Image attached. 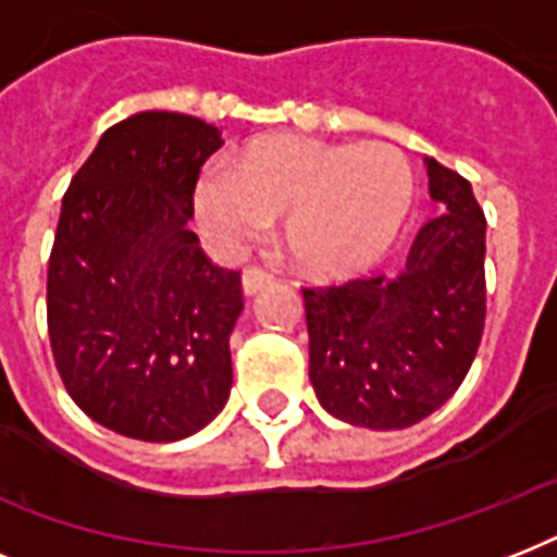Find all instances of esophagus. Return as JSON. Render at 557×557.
Listing matches in <instances>:
<instances>
[{"label": "esophagus", "instance_id": "esophagus-1", "mask_svg": "<svg viewBox=\"0 0 557 557\" xmlns=\"http://www.w3.org/2000/svg\"><path fill=\"white\" fill-rule=\"evenodd\" d=\"M271 274L269 271H262V269H245L243 271V292L248 297L257 295V292H262L265 286H271Z\"/></svg>", "mask_w": 557, "mask_h": 557}]
</instances>
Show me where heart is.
Returning <instances> with one entry per match:
<instances>
[{
  "label": "heart",
  "mask_w": 557,
  "mask_h": 557,
  "mask_svg": "<svg viewBox=\"0 0 557 557\" xmlns=\"http://www.w3.org/2000/svg\"><path fill=\"white\" fill-rule=\"evenodd\" d=\"M416 201L405 152L384 141H321L265 135L236 152L234 168L205 164L193 208L205 234L236 251L283 216V245L312 277H344L396 243Z\"/></svg>",
  "instance_id": "b5f03b06"
}]
</instances>
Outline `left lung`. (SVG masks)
<instances>
[{"label": "left lung", "mask_w": 557, "mask_h": 557, "mask_svg": "<svg viewBox=\"0 0 557 557\" xmlns=\"http://www.w3.org/2000/svg\"><path fill=\"white\" fill-rule=\"evenodd\" d=\"M442 216L393 280L306 286L309 379L332 416L372 431L422 422L474 364L485 326V213L471 182L424 159Z\"/></svg>", "instance_id": "8db88e82"}]
</instances>
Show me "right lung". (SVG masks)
I'll return each instance as SVG.
<instances>
[{
	"instance_id": "1",
	"label": "right lung",
	"mask_w": 557,
	"mask_h": 557,
	"mask_svg": "<svg viewBox=\"0 0 557 557\" xmlns=\"http://www.w3.org/2000/svg\"><path fill=\"white\" fill-rule=\"evenodd\" d=\"M222 133L138 112L100 135L63 196L48 257V338L83 413L141 442H176L225 407L243 277L199 248L193 187Z\"/></svg>"
}]
</instances>
